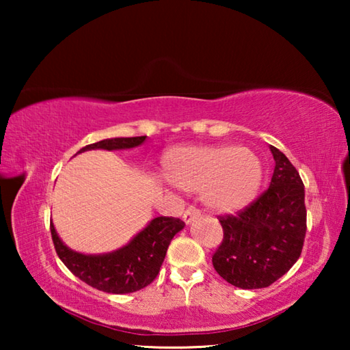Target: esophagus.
I'll use <instances>...</instances> for the list:
<instances>
[{"mask_svg": "<svg viewBox=\"0 0 350 350\" xmlns=\"http://www.w3.org/2000/svg\"><path fill=\"white\" fill-rule=\"evenodd\" d=\"M199 215H200L199 210L194 208V206H188V208L183 211L182 219H183V222H185V224H189L191 221H194L196 217H199Z\"/></svg>", "mask_w": 350, "mask_h": 350, "instance_id": "1", "label": "esophagus"}]
</instances>
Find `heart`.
Masks as SVG:
<instances>
[{
  "label": "heart",
  "mask_w": 350,
  "mask_h": 350,
  "mask_svg": "<svg viewBox=\"0 0 350 350\" xmlns=\"http://www.w3.org/2000/svg\"><path fill=\"white\" fill-rule=\"evenodd\" d=\"M162 167L173 185L200 188L202 202L217 213L244 208L256 196L262 180L259 159L245 146H176L165 154Z\"/></svg>",
  "instance_id": "b5f03b06"
}]
</instances>
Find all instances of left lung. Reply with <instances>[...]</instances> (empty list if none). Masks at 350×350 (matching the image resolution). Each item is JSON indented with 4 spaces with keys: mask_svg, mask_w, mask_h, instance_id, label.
Here are the masks:
<instances>
[{
    "mask_svg": "<svg viewBox=\"0 0 350 350\" xmlns=\"http://www.w3.org/2000/svg\"><path fill=\"white\" fill-rule=\"evenodd\" d=\"M270 151L275 159L270 187L244 210L217 217L224 238L213 267L241 288L269 287L292 269L304 245V183L278 148Z\"/></svg>",
    "mask_w": 350,
    "mask_h": 350,
    "instance_id": "obj_1",
    "label": "left lung"
}]
</instances>
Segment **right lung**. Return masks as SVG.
Wrapping results in <instances>:
<instances>
[{
    "label": "right lung",
    "mask_w": 350,
    "mask_h": 350,
    "mask_svg": "<svg viewBox=\"0 0 350 350\" xmlns=\"http://www.w3.org/2000/svg\"><path fill=\"white\" fill-rule=\"evenodd\" d=\"M145 139L146 135L105 139L97 144L86 145L79 152L90 150H126L142 145ZM183 227L185 222L179 217H154L128 245L106 254H81L70 250L58 238L52 222L51 234L58 258L77 278L102 292L120 295L137 292L156 280L171 239Z\"/></svg>",
    "instance_id": "1"
}]
</instances>
